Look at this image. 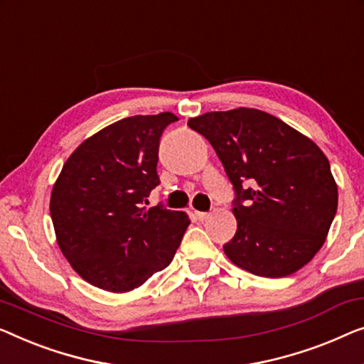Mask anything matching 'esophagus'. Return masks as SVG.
I'll list each match as a JSON object with an SVG mask.
<instances>
[{"label":"esophagus","instance_id":"esophagus-1","mask_svg":"<svg viewBox=\"0 0 364 364\" xmlns=\"http://www.w3.org/2000/svg\"><path fill=\"white\" fill-rule=\"evenodd\" d=\"M208 215H210V213H207V212H195V217H197L200 221L207 220Z\"/></svg>","mask_w":364,"mask_h":364}]
</instances>
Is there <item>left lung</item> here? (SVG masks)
Returning <instances> with one entry per match:
<instances>
[{
	"label": "left lung",
	"instance_id": "obj_1",
	"mask_svg": "<svg viewBox=\"0 0 364 364\" xmlns=\"http://www.w3.org/2000/svg\"><path fill=\"white\" fill-rule=\"evenodd\" d=\"M187 124L210 141L233 183L238 230L223 246L230 261L262 277L291 276L310 262L338 207L322 149L255 108L210 112Z\"/></svg>",
	"mask_w": 364,
	"mask_h": 364
}]
</instances>
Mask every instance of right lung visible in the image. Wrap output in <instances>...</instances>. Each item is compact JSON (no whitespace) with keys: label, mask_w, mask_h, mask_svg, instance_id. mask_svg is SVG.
I'll list each match as a JSON object with an SVG mask.
<instances>
[{"label":"right lung","mask_w":364,"mask_h":364,"mask_svg":"<svg viewBox=\"0 0 364 364\" xmlns=\"http://www.w3.org/2000/svg\"><path fill=\"white\" fill-rule=\"evenodd\" d=\"M173 113L119 119L83 141L62 167L50 195L57 243L78 276L108 292H128L166 269L187 213L146 208L159 186L162 131Z\"/></svg>","instance_id":"1"}]
</instances>
